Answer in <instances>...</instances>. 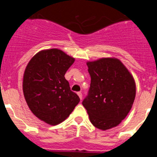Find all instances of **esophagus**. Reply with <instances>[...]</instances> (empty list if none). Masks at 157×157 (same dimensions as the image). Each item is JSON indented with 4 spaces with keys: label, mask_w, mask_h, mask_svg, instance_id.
<instances>
[{
    "label": "esophagus",
    "mask_w": 157,
    "mask_h": 157,
    "mask_svg": "<svg viewBox=\"0 0 157 157\" xmlns=\"http://www.w3.org/2000/svg\"><path fill=\"white\" fill-rule=\"evenodd\" d=\"M77 94H78V96L80 97V100H81L82 99V93L80 92V91H79V92H77Z\"/></svg>",
    "instance_id": "1"
}]
</instances>
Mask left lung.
Returning a JSON list of instances; mask_svg holds the SVG:
<instances>
[{
	"label": "left lung",
	"instance_id": "8db88e82",
	"mask_svg": "<svg viewBox=\"0 0 157 157\" xmlns=\"http://www.w3.org/2000/svg\"><path fill=\"white\" fill-rule=\"evenodd\" d=\"M91 84L82 104L95 128L117 127L130 112L136 94L133 76L116 58L87 62Z\"/></svg>",
	"mask_w": 157,
	"mask_h": 157
}]
</instances>
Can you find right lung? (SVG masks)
Wrapping results in <instances>:
<instances>
[{
	"mask_svg": "<svg viewBox=\"0 0 157 157\" xmlns=\"http://www.w3.org/2000/svg\"><path fill=\"white\" fill-rule=\"evenodd\" d=\"M74 58L57 48L36 53L24 72L22 91L31 112L50 125L64 121L80 101L65 74Z\"/></svg>",
	"mask_w": 157,
	"mask_h": 157,
	"instance_id": "add662e5",
	"label": "right lung"
}]
</instances>
